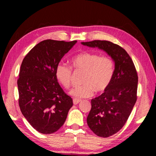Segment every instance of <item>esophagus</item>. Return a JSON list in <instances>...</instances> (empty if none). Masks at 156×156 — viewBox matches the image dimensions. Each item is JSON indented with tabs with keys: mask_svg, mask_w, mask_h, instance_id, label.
I'll return each mask as SVG.
<instances>
[{
	"mask_svg": "<svg viewBox=\"0 0 156 156\" xmlns=\"http://www.w3.org/2000/svg\"><path fill=\"white\" fill-rule=\"evenodd\" d=\"M80 102V100H78V99H73V105H78Z\"/></svg>",
	"mask_w": 156,
	"mask_h": 156,
	"instance_id": "esophagus-1",
	"label": "esophagus"
}]
</instances>
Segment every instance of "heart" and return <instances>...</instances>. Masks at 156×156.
Returning a JSON list of instances; mask_svg holds the SVG:
<instances>
[{
  "mask_svg": "<svg viewBox=\"0 0 156 156\" xmlns=\"http://www.w3.org/2000/svg\"><path fill=\"white\" fill-rule=\"evenodd\" d=\"M72 66L76 69L84 71L82 84L69 91L76 99L87 98L93 96L94 91L103 92L112 83L115 72L113 60L108 56H100L96 53L84 51L73 56ZM55 74L58 81L66 89L72 84V69L65 63L57 65Z\"/></svg>",
  "mask_w": 156,
  "mask_h": 156,
  "instance_id": "1",
  "label": "heart"
}]
</instances>
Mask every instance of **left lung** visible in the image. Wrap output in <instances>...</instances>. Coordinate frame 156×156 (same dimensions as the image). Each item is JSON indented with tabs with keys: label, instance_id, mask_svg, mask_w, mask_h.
Returning a JSON list of instances; mask_svg holds the SVG:
<instances>
[{
	"label": "left lung",
	"instance_id": "left-lung-1",
	"mask_svg": "<svg viewBox=\"0 0 156 156\" xmlns=\"http://www.w3.org/2000/svg\"><path fill=\"white\" fill-rule=\"evenodd\" d=\"M81 44L103 50L115 62L112 83L103 94L91 100V109L87 118L96 135L108 138L122 128L131 114L137 100L138 74L131 57L118 44L107 41Z\"/></svg>",
	"mask_w": 156,
	"mask_h": 156
}]
</instances>
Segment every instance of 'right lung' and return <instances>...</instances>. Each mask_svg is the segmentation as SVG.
Returning a JSON list of instances; mask_svg holds the SVG:
<instances>
[{
  "label": "right lung",
  "instance_id": "1",
  "mask_svg": "<svg viewBox=\"0 0 156 156\" xmlns=\"http://www.w3.org/2000/svg\"><path fill=\"white\" fill-rule=\"evenodd\" d=\"M77 41H41L26 55L20 66L17 84L21 112L37 131H57L73 106L55 74L57 65Z\"/></svg>",
  "mask_w": 156,
  "mask_h": 156
}]
</instances>
